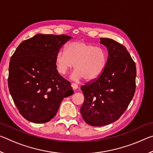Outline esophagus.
Here are the masks:
<instances>
[{
	"label": "esophagus",
	"mask_w": 153,
	"mask_h": 153,
	"mask_svg": "<svg viewBox=\"0 0 153 153\" xmlns=\"http://www.w3.org/2000/svg\"><path fill=\"white\" fill-rule=\"evenodd\" d=\"M71 87H72V88H73V89L76 90V89L77 88H78V86H77V85L76 84H74V83H72V84H71Z\"/></svg>",
	"instance_id": "34e87169"
}]
</instances>
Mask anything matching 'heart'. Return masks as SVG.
Returning <instances> with one entry per match:
<instances>
[{
  "mask_svg": "<svg viewBox=\"0 0 153 153\" xmlns=\"http://www.w3.org/2000/svg\"><path fill=\"white\" fill-rule=\"evenodd\" d=\"M55 63L58 72L63 76L74 67L76 70L72 79L93 81L105 71L108 63V52L102 46L77 41L68 44L65 51L56 54Z\"/></svg>",
  "mask_w": 153,
  "mask_h": 153,
  "instance_id": "b5f03b06",
  "label": "heart"
}]
</instances>
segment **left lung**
Returning a JSON list of instances; mask_svg holds the SVG:
<instances>
[{
    "label": "left lung",
    "instance_id": "left-lung-1",
    "mask_svg": "<svg viewBox=\"0 0 153 153\" xmlns=\"http://www.w3.org/2000/svg\"><path fill=\"white\" fill-rule=\"evenodd\" d=\"M108 50V63L97 79L81 86L84 95L80 113L92 126L108 125L127 109L135 93L136 67L126 48L110 38H100Z\"/></svg>",
    "mask_w": 153,
    "mask_h": 153
}]
</instances>
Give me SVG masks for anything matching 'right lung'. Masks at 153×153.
I'll return each instance as SVG.
<instances>
[{
    "mask_svg": "<svg viewBox=\"0 0 153 153\" xmlns=\"http://www.w3.org/2000/svg\"><path fill=\"white\" fill-rule=\"evenodd\" d=\"M64 34H37L18 46L9 63L8 86L21 115L36 123L55 117L65 97L73 94L56 69L55 58L70 40Z\"/></svg>",
    "mask_w": 153,
    "mask_h": 153,
    "instance_id": "add662e5",
    "label": "right lung"
}]
</instances>
